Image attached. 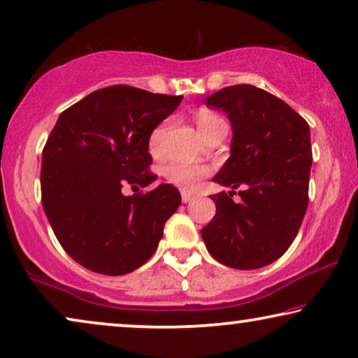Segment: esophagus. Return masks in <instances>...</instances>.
<instances>
[{"mask_svg":"<svg viewBox=\"0 0 358 358\" xmlns=\"http://www.w3.org/2000/svg\"><path fill=\"white\" fill-rule=\"evenodd\" d=\"M192 199H194V195H192V194H190V192H185V190H182V202H184V203H189L190 200H192Z\"/></svg>","mask_w":358,"mask_h":358,"instance_id":"esophagus-1","label":"esophagus"}]
</instances>
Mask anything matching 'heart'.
<instances>
[{
    "instance_id": "b5f03b06",
    "label": "heart",
    "mask_w": 358,
    "mask_h": 358,
    "mask_svg": "<svg viewBox=\"0 0 358 358\" xmlns=\"http://www.w3.org/2000/svg\"><path fill=\"white\" fill-rule=\"evenodd\" d=\"M195 124H197V129L200 135L205 136L210 131H213L218 127H223L224 122L222 117L210 110H200L195 115ZM171 127L169 120H164L163 124H159L156 129L151 131L150 135V151L153 155H159L163 151L166 135H168ZM210 173L207 166L202 164H180V163H173L166 166L164 169V178L169 180L171 184L179 185V187L192 190L199 185V180L205 178Z\"/></svg>"
}]
</instances>
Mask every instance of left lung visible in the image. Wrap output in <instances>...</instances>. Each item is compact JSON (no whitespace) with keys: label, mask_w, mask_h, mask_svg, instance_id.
<instances>
[{"label":"left lung","mask_w":358,"mask_h":358,"mask_svg":"<svg viewBox=\"0 0 358 358\" xmlns=\"http://www.w3.org/2000/svg\"><path fill=\"white\" fill-rule=\"evenodd\" d=\"M205 104L228 115L233 138L231 155L213 178L231 190L210 195L217 213L202 229L203 243L228 267L268 266L290 248L306 213L310 125L282 99L251 85L223 87ZM238 187L236 204L231 195Z\"/></svg>","instance_id":"obj_1"}]
</instances>
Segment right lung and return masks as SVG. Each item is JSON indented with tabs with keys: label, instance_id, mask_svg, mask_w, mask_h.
Instances as JSON below:
<instances>
[{
	"label": "right lung",
	"instance_id": "1",
	"mask_svg": "<svg viewBox=\"0 0 358 358\" xmlns=\"http://www.w3.org/2000/svg\"><path fill=\"white\" fill-rule=\"evenodd\" d=\"M182 96L109 86L87 94L58 117L42 151V205L58 243L83 267L124 275L148 261L164 223L180 205L179 190L146 187L150 135Z\"/></svg>",
	"mask_w": 358,
	"mask_h": 358
}]
</instances>
